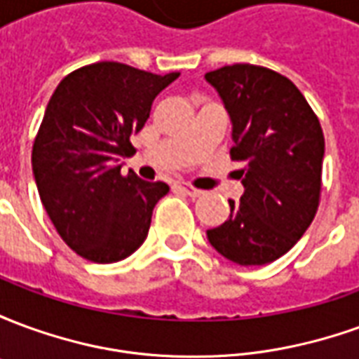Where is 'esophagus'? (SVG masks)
<instances>
[{"mask_svg": "<svg viewBox=\"0 0 359 359\" xmlns=\"http://www.w3.org/2000/svg\"><path fill=\"white\" fill-rule=\"evenodd\" d=\"M179 188L182 190V192H184V194L190 196V198H198V196H202V190L188 187V184H179Z\"/></svg>", "mask_w": 359, "mask_h": 359, "instance_id": "34e87169", "label": "esophagus"}]
</instances>
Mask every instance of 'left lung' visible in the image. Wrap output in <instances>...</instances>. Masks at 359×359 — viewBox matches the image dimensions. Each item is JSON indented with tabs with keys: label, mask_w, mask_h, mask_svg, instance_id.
I'll return each instance as SVG.
<instances>
[{
	"label": "left lung",
	"mask_w": 359,
	"mask_h": 359,
	"mask_svg": "<svg viewBox=\"0 0 359 359\" xmlns=\"http://www.w3.org/2000/svg\"><path fill=\"white\" fill-rule=\"evenodd\" d=\"M233 123L231 157L244 194L231 215L208 231L219 254L238 265L285 256L316 217L325 138L302 92L283 74L248 63L205 74Z\"/></svg>",
	"instance_id": "8db88e82"
}]
</instances>
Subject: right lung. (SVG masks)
I'll return each instance as SVG.
<instances>
[{
    "label": "right lung",
    "instance_id": "obj_1",
    "mask_svg": "<svg viewBox=\"0 0 359 359\" xmlns=\"http://www.w3.org/2000/svg\"><path fill=\"white\" fill-rule=\"evenodd\" d=\"M180 73L154 74L102 61L67 74L43 113L32 148L38 194L59 236L95 264L125 259L146 241L165 182L121 175L130 136L156 95Z\"/></svg>",
    "mask_w": 359,
    "mask_h": 359
}]
</instances>
